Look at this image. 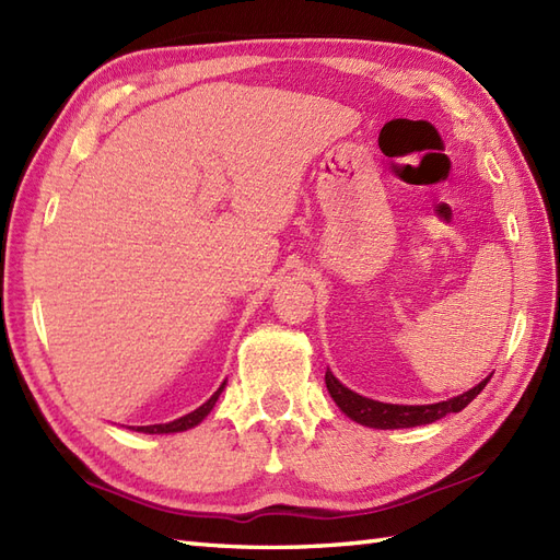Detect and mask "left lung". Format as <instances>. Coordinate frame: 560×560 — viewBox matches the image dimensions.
<instances>
[{
	"mask_svg": "<svg viewBox=\"0 0 560 560\" xmlns=\"http://www.w3.org/2000/svg\"><path fill=\"white\" fill-rule=\"evenodd\" d=\"M490 382L482 380L478 386L471 390L462 393L457 398H450L435 405H390V402H380L372 398H362L351 388H346L335 374L325 372V384L329 396L335 398V402L341 407V412L349 415L353 421L362 427H372V429H407V427H419V424H431L435 419H443L450 412H459L464 407L471 402L478 393L486 388Z\"/></svg>",
	"mask_w": 560,
	"mask_h": 560,
	"instance_id": "1",
	"label": "left lung"
}]
</instances>
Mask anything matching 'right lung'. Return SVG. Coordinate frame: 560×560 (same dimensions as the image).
Masks as SVG:
<instances>
[{"instance_id":"add662e5","label":"right lung","mask_w":560,"mask_h":560,"mask_svg":"<svg viewBox=\"0 0 560 560\" xmlns=\"http://www.w3.org/2000/svg\"><path fill=\"white\" fill-rule=\"evenodd\" d=\"M221 390H223V384L219 386V390L214 393V396H211L205 405H200L198 410H192L190 415H186V417H180V419H174V421H170V424H153V427H139L136 431H143V433H178V431H188V429H192V427H198L200 421L211 412V407H214V402L219 400V396H221Z\"/></svg>"}]
</instances>
